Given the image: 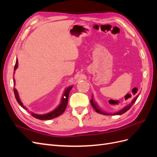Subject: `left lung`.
<instances>
[{"label": "left lung", "instance_id": "obj_1", "mask_svg": "<svg viewBox=\"0 0 157 157\" xmlns=\"http://www.w3.org/2000/svg\"><path fill=\"white\" fill-rule=\"evenodd\" d=\"M138 96H139V94L137 95V96L134 99H133V100L132 101V102L130 104H128V105L125 106L124 108L122 109L121 110H120L119 111H118L117 113H105L104 111H102L100 109H99L98 106L97 105L96 103L94 101L93 99H91V100H90V103H91V105L93 107V108L98 113H100V114H102V115H122L123 113H124L127 111L129 110L130 107L133 105V104H134L136 102V99H137V98H138ZM92 98H93V96H92Z\"/></svg>", "mask_w": 157, "mask_h": 157}]
</instances>
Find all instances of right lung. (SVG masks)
<instances>
[{"mask_svg":"<svg viewBox=\"0 0 157 157\" xmlns=\"http://www.w3.org/2000/svg\"><path fill=\"white\" fill-rule=\"evenodd\" d=\"M17 67H18V61L17 59L16 61L15 67H14V72L13 73H15V71L16 70ZM13 83H14V85H15V80L14 79H13ZM72 88H73V86H69V88H67L65 89V92L63 93V97H62V98H61L60 104L58 105V107L56 108V109H54V111H52L50 113H48L47 114H44V115H38V114H35L34 113L31 112V115L33 117L37 118V119H40V120H50V119H52V118H54L57 117L61 115V114H62L65 111L66 107H67L69 94V92ZM13 92H14V94H15V97H16V100H17V103L20 104V105L22 108L25 109V110L28 111V109L23 105L22 102L20 99V97H19L16 88H13Z\"/></svg>","mask_w":157,"mask_h":157,"instance_id":"right-lung-1","label":"right lung"}]
</instances>
